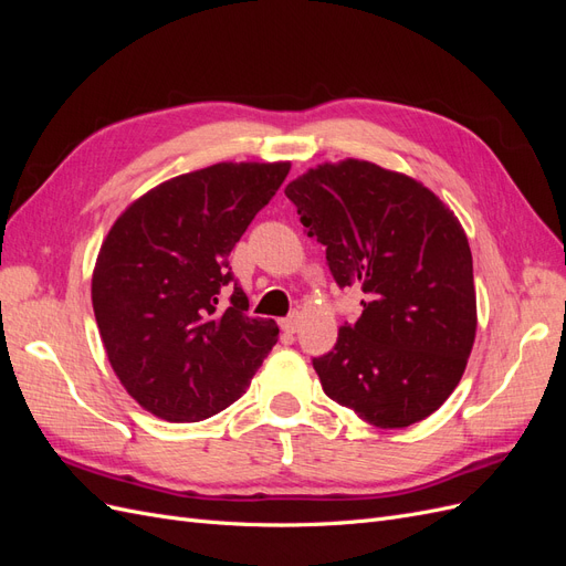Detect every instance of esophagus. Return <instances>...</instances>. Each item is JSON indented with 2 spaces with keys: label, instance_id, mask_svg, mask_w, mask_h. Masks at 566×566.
<instances>
[{
  "label": "esophagus",
  "instance_id": "1",
  "mask_svg": "<svg viewBox=\"0 0 566 566\" xmlns=\"http://www.w3.org/2000/svg\"><path fill=\"white\" fill-rule=\"evenodd\" d=\"M297 325H300V316L297 314H290L287 318L281 321V331L287 333V335H293V333H297Z\"/></svg>",
  "mask_w": 566,
  "mask_h": 566
}]
</instances>
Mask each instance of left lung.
Instances as JSON below:
<instances>
[{
  "instance_id": "obj_1",
  "label": "left lung",
  "mask_w": 566,
  "mask_h": 566,
  "mask_svg": "<svg viewBox=\"0 0 566 566\" xmlns=\"http://www.w3.org/2000/svg\"><path fill=\"white\" fill-rule=\"evenodd\" d=\"M306 235L364 312L314 358L323 391L394 430L432 416L468 366L476 331L472 252L430 188L366 160L318 165L290 181Z\"/></svg>"
}]
</instances>
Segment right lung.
Listing matches in <instances>:
<instances>
[{"instance_id": "right-lung-1", "label": "right lung", "mask_w": 566, "mask_h": 566, "mask_svg": "<svg viewBox=\"0 0 566 566\" xmlns=\"http://www.w3.org/2000/svg\"><path fill=\"white\" fill-rule=\"evenodd\" d=\"M287 172L290 163L205 167L134 200L108 231L92 279L94 316L119 382L153 416L219 413L276 345L279 325L248 316L229 254Z\"/></svg>"}]
</instances>
